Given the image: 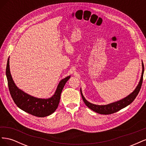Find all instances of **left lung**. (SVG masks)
<instances>
[{
	"mask_svg": "<svg viewBox=\"0 0 146 146\" xmlns=\"http://www.w3.org/2000/svg\"><path fill=\"white\" fill-rule=\"evenodd\" d=\"M142 68H143L142 74H141V79L138 83V85L136 87L135 90L129 96L125 97V98H123L120 100H118L117 102H113L107 105H96V104H91L86 100L85 97L83 96L82 94V88H80V92H81L82 98L83 99V102H85V105L87 106V107L89 108H90L91 110H92V111L102 114H112L119 111V110L123 108L126 107L127 106L130 105L132 102L135 99L136 97L138 94L139 92L140 91L141 87V85H142V83H143V74L144 71V64H143V61H142Z\"/></svg>",
	"mask_w": 146,
	"mask_h": 146,
	"instance_id": "obj_1",
	"label": "left lung"
}]
</instances>
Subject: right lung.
<instances>
[{
	"label": "right lung",
	"instance_id": "1",
	"mask_svg": "<svg viewBox=\"0 0 146 146\" xmlns=\"http://www.w3.org/2000/svg\"><path fill=\"white\" fill-rule=\"evenodd\" d=\"M10 58L7 61L6 76L11 98L20 109L37 117H46L54 113L58 107L61 93L66 83L70 78L68 76L61 80L57 86L54 94L48 99H40L30 96L17 87L13 80L10 70Z\"/></svg>",
	"mask_w": 146,
	"mask_h": 146
}]
</instances>
